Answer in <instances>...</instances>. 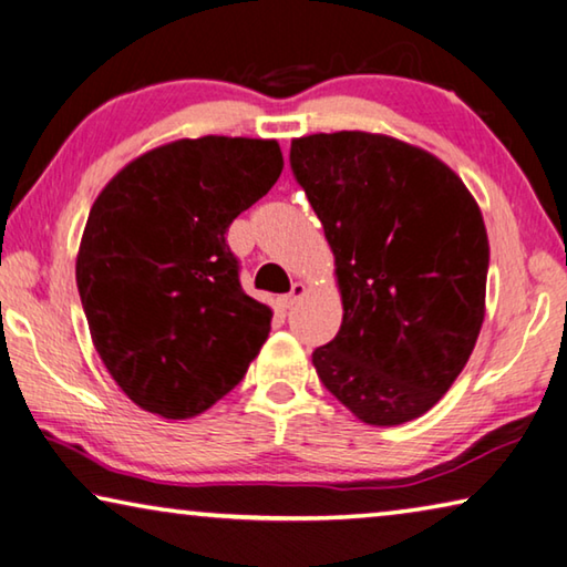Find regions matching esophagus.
<instances>
[{
  "instance_id": "1",
  "label": "esophagus",
  "mask_w": 567,
  "mask_h": 567,
  "mask_svg": "<svg viewBox=\"0 0 567 567\" xmlns=\"http://www.w3.org/2000/svg\"><path fill=\"white\" fill-rule=\"evenodd\" d=\"M303 296H306V286H303L301 281H296V284L291 286V291H289V293H286V296H284V299H281V303L286 306V309H291V306H296V303H299V301L303 299Z\"/></svg>"
}]
</instances>
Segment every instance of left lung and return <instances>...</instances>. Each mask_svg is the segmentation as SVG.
<instances>
[{
    "instance_id": "left-lung-1",
    "label": "left lung",
    "mask_w": 567,
    "mask_h": 567,
    "mask_svg": "<svg viewBox=\"0 0 567 567\" xmlns=\"http://www.w3.org/2000/svg\"><path fill=\"white\" fill-rule=\"evenodd\" d=\"M291 171L333 250L344 319L313 351L361 422L430 412L475 349L489 244L480 206L440 157L389 135L296 137Z\"/></svg>"
}]
</instances>
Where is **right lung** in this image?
<instances>
[{
	"instance_id": "right-lung-1",
	"label": "right lung",
	"mask_w": 567,
	"mask_h": 567,
	"mask_svg": "<svg viewBox=\"0 0 567 567\" xmlns=\"http://www.w3.org/2000/svg\"><path fill=\"white\" fill-rule=\"evenodd\" d=\"M281 171L276 141L183 137L127 163L92 203L74 266L82 309L141 410L190 420L261 351L274 311L240 289L226 230Z\"/></svg>"
}]
</instances>
